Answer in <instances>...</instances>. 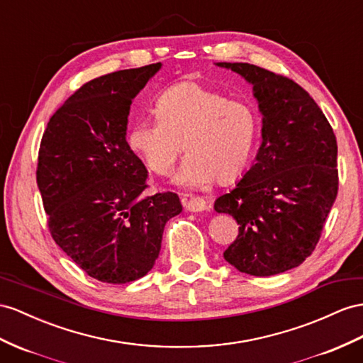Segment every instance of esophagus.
I'll return each mask as SVG.
<instances>
[{
  "label": "esophagus",
  "instance_id": "obj_1",
  "mask_svg": "<svg viewBox=\"0 0 363 363\" xmlns=\"http://www.w3.org/2000/svg\"><path fill=\"white\" fill-rule=\"evenodd\" d=\"M182 203L185 210L189 211H203L207 208V202L201 196H194V194H184Z\"/></svg>",
  "mask_w": 363,
  "mask_h": 363
}]
</instances>
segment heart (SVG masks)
<instances>
[{
    "label": "heart",
    "instance_id": "1",
    "mask_svg": "<svg viewBox=\"0 0 363 363\" xmlns=\"http://www.w3.org/2000/svg\"><path fill=\"white\" fill-rule=\"evenodd\" d=\"M153 111L155 121H139L128 133L130 148L152 173H169L184 144L187 157L174 174L178 184H230L242 176L259 130L250 102L185 81L164 90Z\"/></svg>",
    "mask_w": 363,
    "mask_h": 363
}]
</instances>
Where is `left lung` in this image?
<instances>
[{"label": "left lung", "mask_w": 363, "mask_h": 363, "mask_svg": "<svg viewBox=\"0 0 363 363\" xmlns=\"http://www.w3.org/2000/svg\"><path fill=\"white\" fill-rule=\"evenodd\" d=\"M253 84L262 144L236 187L215 202L239 233L224 257L240 273L273 276L318 245L337 198V141L320 107L297 82L248 62H218Z\"/></svg>", "instance_id": "1"}]
</instances>
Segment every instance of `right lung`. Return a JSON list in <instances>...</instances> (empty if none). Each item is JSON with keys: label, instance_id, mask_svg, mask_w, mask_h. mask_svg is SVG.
I'll return each instance as SVG.
<instances>
[{"label": "right lung", "instance_id": "add662e5", "mask_svg": "<svg viewBox=\"0 0 363 363\" xmlns=\"http://www.w3.org/2000/svg\"><path fill=\"white\" fill-rule=\"evenodd\" d=\"M161 62L86 82L55 111L41 139L36 184L55 242L90 277L127 284L160 256L173 191L144 196L147 169L125 141L132 99Z\"/></svg>", "mask_w": 363, "mask_h": 363}]
</instances>
